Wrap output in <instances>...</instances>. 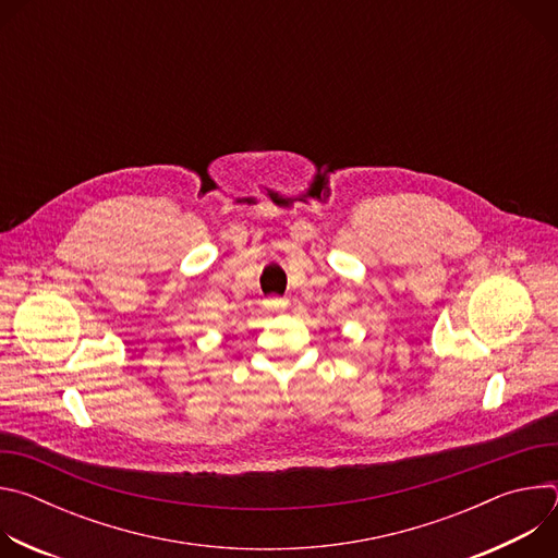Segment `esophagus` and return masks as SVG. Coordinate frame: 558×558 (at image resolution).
<instances>
[{
  "label": "esophagus",
  "instance_id": "1",
  "mask_svg": "<svg viewBox=\"0 0 558 558\" xmlns=\"http://www.w3.org/2000/svg\"><path fill=\"white\" fill-rule=\"evenodd\" d=\"M265 304H267L271 311H282V308H287L289 302H287L284 298H271V300H267Z\"/></svg>",
  "mask_w": 558,
  "mask_h": 558
}]
</instances>
